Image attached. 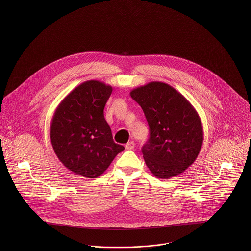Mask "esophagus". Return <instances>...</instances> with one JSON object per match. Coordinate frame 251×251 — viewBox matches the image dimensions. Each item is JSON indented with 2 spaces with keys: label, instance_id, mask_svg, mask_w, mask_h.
<instances>
[{
  "label": "esophagus",
  "instance_id": "esophagus-1",
  "mask_svg": "<svg viewBox=\"0 0 251 251\" xmlns=\"http://www.w3.org/2000/svg\"><path fill=\"white\" fill-rule=\"evenodd\" d=\"M135 147V143L133 141H129L128 143L126 145V150H133Z\"/></svg>",
  "mask_w": 251,
  "mask_h": 251
}]
</instances>
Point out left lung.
Instances as JSON below:
<instances>
[{
    "mask_svg": "<svg viewBox=\"0 0 251 251\" xmlns=\"http://www.w3.org/2000/svg\"><path fill=\"white\" fill-rule=\"evenodd\" d=\"M143 109L150 138L142 148L144 159L156 178L170 179L187 169L203 144V126L197 111L170 85L150 82L130 92Z\"/></svg>",
    "mask_w": 251,
    "mask_h": 251,
    "instance_id": "1",
    "label": "left lung"
}]
</instances>
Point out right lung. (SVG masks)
<instances>
[{
	"label": "right lung",
	"mask_w": 251,
	"mask_h": 251,
	"mask_svg": "<svg viewBox=\"0 0 251 251\" xmlns=\"http://www.w3.org/2000/svg\"><path fill=\"white\" fill-rule=\"evenodd\" d=\"M112 87L86 81L61 101L50 126V139L60 161L76 175L95 179L125 147L113 141L103 110Z\"/></svg>",
	"instance_id": "obj_1"
}]
</instances>
